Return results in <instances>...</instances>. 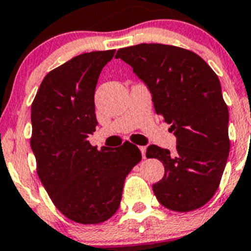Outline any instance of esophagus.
I'll return each instance as SVG.
<instances>
[{"label": "esophagus", "mask_w": 251, "mask_h": 251, "mask_svg": "<svg viewBox=\"0 0 251 251\" xmlns=\"http://www.w3.org/2000/svg\"><path fill=\"white\" fill-rule=\"evenodd\" d=\"M140 151H141V153H142V156H143V158H146L147 147H146V146H141V147H140Z\"/></svg>", "instance_id": "1"}]
</instances>
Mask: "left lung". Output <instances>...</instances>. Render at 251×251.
I'll return each instance as SVG.
<instances>
[{
  "label": "left lung",
  "mask_w": 251,
  "mask_h": 251,
  "mask_svg": "<svg viewBox=\"0 0 251 251\" xmlns=\"http://www.w3.org/2000/svg\"><path fill=\"white\" fill-rule=\"evenodd\" d=\"M115 58L143 81L156 114L176 135L174 153L154 144L147 148V158L165 168L153 184L156 199L179 212L203 206L217 191L229 154L228 108L219 77L198 54L169 45L120 48Z\"/></svg>",
  "instance_id": "1"
}]
</instances>
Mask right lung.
I'll return each instance as SVG.
<instances>
[{
    "label": "right lung",
    "mask_w": 251,
    "mask_h": 251,
    "mask_svg": "<svg viewBox=\"0 0 251 251\" xmlns=\"http://www.w3.org/2000/svg\"><path fill=\"white\" fill-rule=\"evenodd\" d=\"M114 53H82L53 69L31 105L37 175L57 209L77 224H100L118 211L126 176L142 159L130 142L98 151L87 140L98 125V77Z\"/></svg>",
    "instance_id": "right-lung-1"
}]
</instances>
